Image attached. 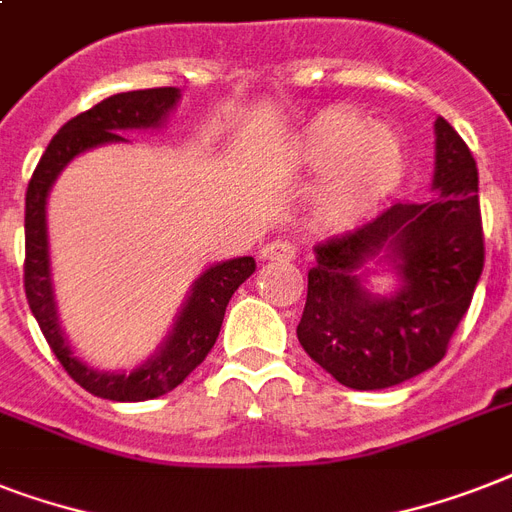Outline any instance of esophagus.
Instances as JSON below:
<instances>
[{
  "mask_svg": "<svg viewBox=\"0 0 512 512\" xmlns=\"http://www.w3.org/2000/svg\"><path fill=\"white\" fill-rule=\"evenodd\" d=\"M295 255V247L287 244V241H271V244H265V247L260 249V257H263V260H295Z\"/></svg>",
  "mask_w": 512,
  "mask_h": 512,
  "instance_id": "obj_1",
  "label": "esophagus"
}]
</instances>
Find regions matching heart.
Masks as SVG:
<instances>
[{
	"label": "heart",
	"mask_w": 512,
	"mask_h": 512,
	"mask_svg": "<svg viewBox=\"0 0 512 512\" xmlns=\"http://www.w3.org/2000/svg\"><path fill=\"white\" fill-rule=\"evenodd\" d=\"M284 159L289 170L324 175L316 201L321 220L345 225L393 191L404 172L406 148L390 124L332 108L305 124Z\"/></svg>",
	"instance_id": "1"
}]
</instances>
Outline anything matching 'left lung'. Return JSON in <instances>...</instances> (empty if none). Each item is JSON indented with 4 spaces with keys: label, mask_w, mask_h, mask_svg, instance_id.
<instances>
[{
    "label": "left lung",
    "mask_w": 512,
    "mask_h": 512,
    "mask_svg": "<svg viewBox=\"0 0 512 512\" xmlns=\"http://www.w3.org/2000/svg\"><path fill=\"white\" fill-rule=\"evenodd\" d=\"M313 252L297 340L321 369L345 388L382 390L436 366L484 271L476 159L452 124L436 119L428 201H396ZM372 262L397 273L396 293L365 289Z\"/></svg>",
    "instance_id": "obj_1"
}]
</instances>
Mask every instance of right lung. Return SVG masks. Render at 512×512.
Masks as SVG:
<instances>
[{
    "label": "right lung",
    "mask_w": 512,
    "mask_h": 512,
    "mask_svg": "<svg viewBox=\"0 0 512 512\" xmlns=\"http://www.w3.org/2000/svg\"><path fill=\"white\" fill-rule=\"evenodd\" d=\"M180 100L177 87L119 92L100 100L90 111L74 116L50 140V146L36 164L26 191V263L23 287L28 308L50 342L71 380L79 382L92 396L108 401H148L177 388L196 366L207 358L223 327L225 308L233 292L255 273V257H233L209 265L193 281L191 295L177 313L175 327L154 356L132 372H98L76 356L58 321V305L52 295L50 241H47V193L74 156L106 143H127L124 130H156L167 122Z\"/></svg>",
    "instance_id": "1"
}]
</instances>
